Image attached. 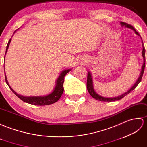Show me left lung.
<instances>
[{
    "mask_svg": "<svg viewBox=\"0 0 147 147\" xmlns=\"http://www.w3.org/2000/svg\"><path fill=\"white\" fill-rule=\"evenodd\" d=\"M121 24L122 25V26H125L126 28H130V29H133V30L135 32V33L136 34H138V36H140L138 32L135 30V29L133 28L131 24H129L126 23V22H121ZM142 46H143L142 56L143 57V66H142V71H141V73H140V76L138 77V80H136V82L132 86L131 89H130L129 90L127 91L126 92L123 94L122 95H121V96H118V97H109V98H107V97H102V96L98 95V94H97L95 92V91H94V88H93V84H92V77H91V75L89 72H88L87 80V88L88 92H89V93L90 94V95L92 96L93 98H94L97 100L104 101V102H112V101H115V100H118L121 99L122 98H123L124 97L126 96V95H128L129 93L131 92L132 90H134L135 88L136 87V86H138V84L140 82H141L142 78L143 77V72H144V69H145V47H144V45H143V41H142Z\"/></svg>",
    "mask_w": 147,
    "mask_h": 147,
    "instance_id": "8db88e82",
    "label": "left lung"
}]
</instances>
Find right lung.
Instances as JSON below:
<instances>
[{"label":"right lung","mask_w":147,"mask_h":147,"mask_svg":"<svg viewBox=\"0 0 147 147\" xmlns=\"http://www.w3.org/2000/svg\"><path fill=\"white\" fill-rule=\"evenodd\" d=\"M11 39H10L7 45V48H6L5 53L7 51V49L9 48L10 43H11ZM70 70H71L70 69H68V70H65L61 71L60 76L58 77V79L57 80L56 86H55L53 91L51 94H49V95H47L46 96L24 97L21 95H19L18 94L16 93L15 91L9 86L7 80V78H6V76H5V79L6 83H7V84L8 85V86L9 87L10 89H11V90L14 93V94L16 96H18L19 98L21 99L22 101H24L25 102H27L31 104H34V105H36V106H45V105H48V104H53L55 102H57V101L60 99V97L61 96V95H62L64 90L63 89L64 77L65 76V75L69 72Z\"/></svg>","instance_id":"1"}]
</instances>
